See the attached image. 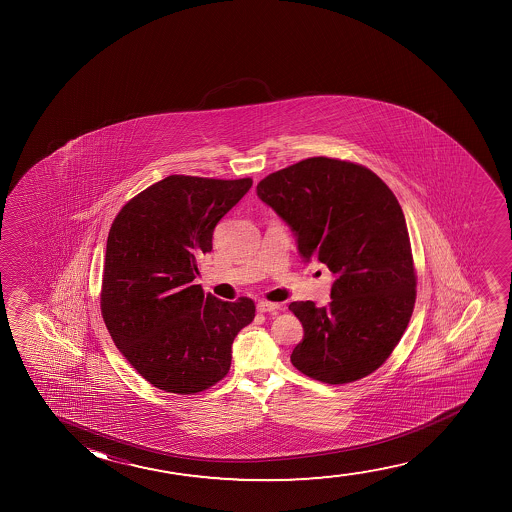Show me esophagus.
Listing matches in <instances>:
<instances>
[{"instance_id": "1", "label": "esophagus", "mask_w": 512, "mask_h": 512, "mask_svg": "<svg viewBox=\"0 0 512 512\" xmlns=\"http://www.w3.org/2000/svg\"><path fill=\"white\" fill-rule=\"evenodd\" d=\"M280 308V304H274V302L269 301H260L257 304V309H259V313H269V315H274L276 311Z\"/></svg>"}]
</instances>
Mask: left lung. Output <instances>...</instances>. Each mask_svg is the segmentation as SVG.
<instances>
[{
  "instance_id": "obj_1",
  "label": "left lung",
  "mask_w": 512,
  "mask_h": 512,
  "mask_svg": "<svg viewBox=\"0 0 512 512\" xmlns=\"http://www.w3.org/2000/svg\"><path fill=\"white\" fill-rule=\"evenodd\" d=\"M257 194L297 236L304 262L336 276L332 301L288 308L304 337L290 360L309 378L344 385L385 364L406 332L416 269L406 218L390 187L357 162L309 157L267 175Z\"/></svg>"
}]
</instances>
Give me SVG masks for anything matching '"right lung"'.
Masks as SVG:
<instances>
[{"mask_svg": "<svg viewBox=\"0 0 512 512\" xmlns=\"http://www.w3.org/2000/svg\"><path fill=\"white\" fill-rule=\"evenodd\" d=\"M252 183L166 176L113 220L101 315L120 353L159 390L194 395L217 385L231 369L234 337L255 318L252 299L220 301L192 283L215 225Z\"/></svg>", "mask_w": 512, "mask_h": 512, "instance_id": "right-lung-1", "label": "right lung"}]
</instances>
